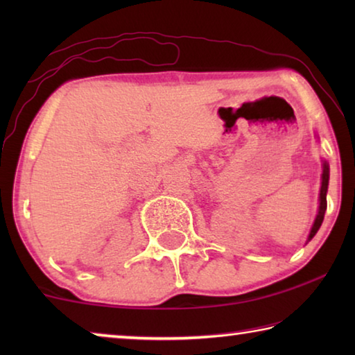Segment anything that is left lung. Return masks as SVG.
Returning a JSON list of instances; mask_svg holds the SVG:
<instances>
[{
    "instance_id": "obj_1",
    "label": "left lung",
    "mask_w": 355,
    "mask_h": 355,
    "mask_svg": "<svg viewBox=\"0 0 355 355\" xmlns=\"http://www.w3.org/2000/svg\"><path fill=\"white\" fill-rule=\"evenodd\" d=\"M327 188H329V163L327 161L322 159V173H321V189H320V207H318V214L315 218L313 225H311V230L309 233V238H307V243L311 241V238H313L318 230H320V227L324 220V214H326V209H327Z\"/></svg>"
}]
</instances>
